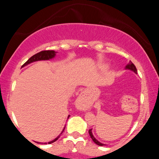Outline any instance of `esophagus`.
<instances>
[{"label": "esophagus", "instance_id": "obj_1", "mask_svg": "<svg viewBox=\"0 0 159 159\" xmlns=\"http://www.w3.org/2000/svg\"><path fill=\"white\" fill-rule=\"evenodd\" d=\"M77 102L80 104V105H84V92L81 93V94L79 95V96H78L77 98Z\"/></svg>", "mask_w": 159, "mask_h": 159}]
</instances>
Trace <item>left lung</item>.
Listing matches in <instances>:
<instances>
[{
    "label": "left lung",
    "instance_id": "left-lung-1",
    "mask_svg": "<svg viewBox=\"0 0 159 159\" xmlns=\"http://www.w3.org/2000/svg\"><path fill=\"white\" fill-rule=\"evenodd\" d=\"M125 69H128V70L132 71V72H134L135 74H137V72H137V69H136L135 66L133 64V63H132L131 61L129 62V63H128V64H127L126 66H125ZM89 134H90V138H92L93 141L95 143H96V144H97V145H98V146H105V144L102 143L101 142H99L98 140L96 139V138H95V137L93 136V133H92V129L89 130Z\"/></svg>",
    "mask_w": 159,
    "mask_h": 159
}]
</instances>
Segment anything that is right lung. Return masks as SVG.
<instances>
[{"label": "right lung", "instance_id": "1", "mask_svg": "<svg viewBox=\"0 0 159 159\" xmlns=\"http://www.w3.org/2000/svg\"><path fill=\"white\" fill-rule=\"evenodd\" d=\"M56 53H57V52H54V51H43V52H40L39 53H37V54H34V56H32L31 57H30V59H29L28 61H27L26 63H25V64L22 66H25L30 64V63H34V62H36V61H49V60L53 59V58L55 57ZM69 117V116H68V118ZM65 127H64V129H63V130L62 131V132L60 134V135H58L57 137L55 139L52 140V141L48 142V143H44V144L52 143H54V142H55L56 140L60 138V136H61V134H62V133L63 132V131H64V129H65ZM37 143H39V142H37Z\"/></svg>", "mask_w": 159, "mask_h": 159}]
</instances>
